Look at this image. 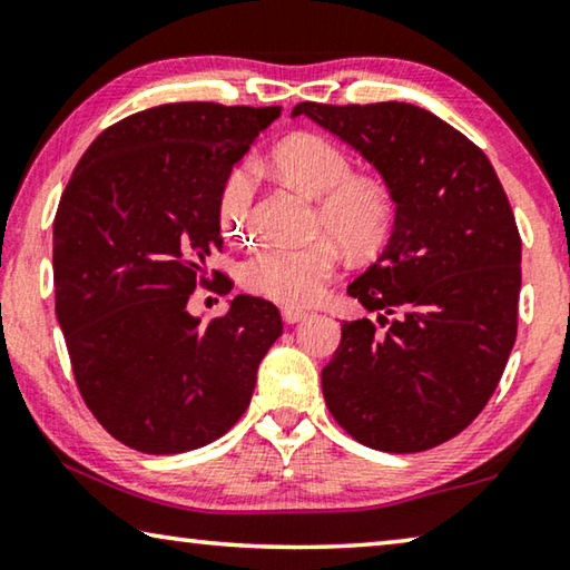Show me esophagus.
Wrapping results in <instances>:
<instances>
[{
  "mask_svg": "<svg viewBox=\"0 0 570 570\" xmlns=\"http://www.w3.org/2000/svg\"><path fill=\"white\" fill-rule=\"evenodd\" d=\"M306 314H308L306 308H298V306H284V308H282V316H284V322H286V324H296V322H302Z\"/></svg>",
  "mask_w": 570,
  "mask_h": 570,
  "instance_id": "obj_1",
  "label": "esophagus"
}]
</instances>
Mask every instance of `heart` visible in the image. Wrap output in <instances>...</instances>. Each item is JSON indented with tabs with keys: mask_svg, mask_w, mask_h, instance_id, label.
<instances>
[{
	"mask_svg": "<svg viewBox=\"0 0 570 570\" xmlns=\"http://www.w3.org/2000/svg\"><path fill=\"white\" fill-rule=\"evenodd\" d=\"M274 168L320 204V228L352 250L377 246L392 224V196L377 180L356 178L346 153L320 135H294L274 150ZM256 163H240L224 183L218 224L224 236L244 244L254 234ZM340 268L332 240L308 246H264L240 266L246 292L284 306L312 304Z\"/></svg>",
	"mask_w": 570,
	"mask_h": 570,
	"instance_id": "heart-1",
	"label": "heart"
}]
</instances>
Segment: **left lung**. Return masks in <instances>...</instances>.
Here are the masks:
<instances>
[{
    "mask_svg": "<svg viewBox=\"0 0 570 570\" xmlns=\"http://www.w3.org/2000/svg\"><path fill=\"white\" fill-rule=\"evenodd\" d=\"M377 168L394 204L390 244L346 286L370 320L346 322L322 370L326 407L382 452L460 435L493 397L518 332L520 234L485 153L410 102H298Z\"/></svg>",
    "mask_w": 570,
    "mask_h": 570,
    "instance_id": "1",
    "label": "left lung"
}]
</instances>
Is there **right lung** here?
<instances>
[{"label": "right lung", "mask_w": 570, "mask_h": 570, "mask_svg": "<svg viewBox=\"0 0 570 570\" xmlns=\"http://www.w3.org/2000/svg\"><path fill=\"white\" fill-rule=\"evenodd\" d=\"M278 115L276 105H160L102 130L72 170L55 216V312L85 404L122 445L198 450L248 407L284 330L278 308L238 294L200 322L188 298L224 244V183Z\"/></svg>", "instance_id": "add662e5"}]
</instances>
